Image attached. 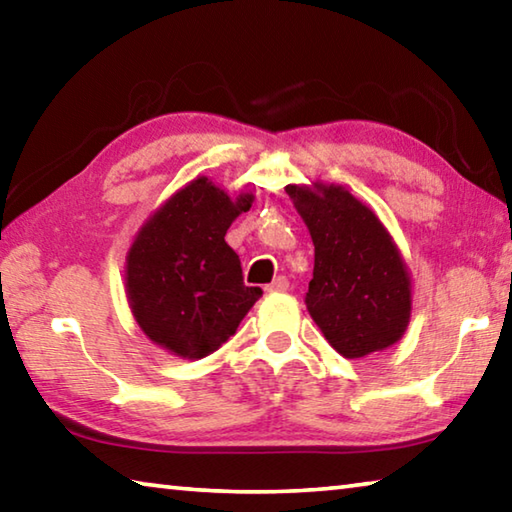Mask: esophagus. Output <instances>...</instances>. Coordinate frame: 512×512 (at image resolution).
I'll return each mask as SVG.
<instances>
[{
	"label": "esophagus",
	"instance_id": "1",
	"mask_svg": "<svg viewBox=\"0 0 512 512\" xmlns=\"http://www.w3.org/2000/svg\"><path fill=\"white\" fill-rule=\"evenodd\" d=\"M287 289H289V280H287V277H284V275L275 277V280L266 287L268 293H280V291H287Z\"/></svg>",
	"mask_w": 512,
	"mask_h": 512
}]
</instances>
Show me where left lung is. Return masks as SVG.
I'll list each match as a JSON object with an SVG mask.
<instances>
[{
    "label": "left lung",
    "instance_id": "obj_1",
    "mask_svg": "<svg viewBox=\"0 0 512 512\" xmlns=\"http://www.w3.org/2000/svg\"><path fill=\"white\" fill-rule=\"evenodd\" d=\"M314 241L307 309L332 348L361 359L391 348L411 320V271L379 216L343 185H287Z\"/></svg>",
    "mask_w": 512,
    "mask_h": 512
}]
</instances>
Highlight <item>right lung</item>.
<instances>
[{
    "label": "right lung",
    "mask_w": 512,
    "mask_h": 512,
    "mask_svg": "<svg viewBox=\"0 0 512 512\" xmlns=\"http://www.w3.org/2000/svg\"><path fill=\"white\" fill-rule=\"evenodd\" d=\"M253 189L228 194L189 180L149 214L126 253L128 307L146 339L180 359H203L237 332L262 289L246 287L225 232L248 212Z\"/></svg>",
    "instance_id": "add662e5"
}]
</instances>
